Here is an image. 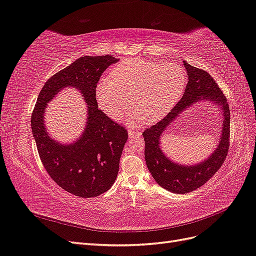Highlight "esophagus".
Segmentation results:
<instances>
[{"instance_id": "1", "label": "esophagus", "mask_w": 256, "mask_h": 256, "mask_svg": "<svg viewBox=\"0 0 256 256\" xmlns=\"http://www.w3.org/2000/svg\"><path fill=\"white\" fill-rule=\"evenodd\" d=\"M128 136H129V138H136V136H141V134L138 132V131H136V130L130 129V130H128Z\"/></svg>"}]
</instances>
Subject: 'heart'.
I'll use <instances>...</instances> for the list:
<instances>
[{"label":"heart","mask_w":256,"mask_h":256,"mask_svg":"<svg viewBox=\"0 0 256 256\" xmlns=\"http://www.w3.org/2000/svg\"><path fill=\"white\" fill-rule=\"evenodd\" d=\"M182 69L173 63L160 64L132 58L116 65L111 79H102L96 88L100 109L112 118L130 104L146 122L161 120L171 111L184 86Z\"/></svg>","instance_id":"heart-1"}]
</instances>
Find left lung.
I'll return each mask as SVG.
<instances>
[{
	"instance_id": "1",
	"label": "left lung",
	"mask_w": 256,
	"mask_h": 256,
	"mask_svg": "<svg viewBox=\"0 0 256 256\" xmlns=\"http://www.w3.org/2000/svg\"><path fill=\"white\" fill-rule=\"evenodd\" d=\"M184 66L187 70L189 80L180 102L164 118L150 128L145 129L142 134L145 141L144 154L146 166L152 178L162 188L178 194L189 193L210 180L221 168L230 148V113L226 97L208 72L191 66L186 60H184ZM204 100L214 102L222 111L224 120L220 132V144L210 157L202 162L190 166L176 164L162 152L160 138L184 110Z\"/></svg>"
}]
</instances>
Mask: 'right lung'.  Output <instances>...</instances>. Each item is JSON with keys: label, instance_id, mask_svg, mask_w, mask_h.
Returning <instances> with one entry per match:
<instances>
[{"label": "right lung", "instance_id": "1", "mask_svg": "<svg viewBox=\"0 0 256 256\" xmlns=\"http://www.w3.org/2000/svg\"><path fill=\"white\" fill-rule=\"evenodd\" d=\"M118 58L112 56H82L53 74L37 98L30 126L40 160L62 189L80 198H94L109 190L118 177L120 159L128 132L98 109L97 83ZM76 88L87 104L88 118L76 142L62 144L46 132L45 106L62 89Z\"/></svg>", "mask_w": 256, "mask_h": 256}]
</instances>
